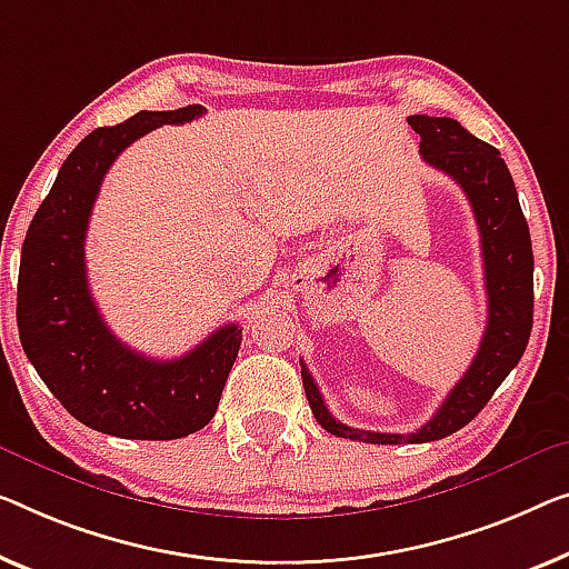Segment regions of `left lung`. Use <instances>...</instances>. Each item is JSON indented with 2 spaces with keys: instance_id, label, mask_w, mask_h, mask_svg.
Masks as SVG:
<instances>
[{
  "instance_id": "1",
  "label": "left lung",
  "mask_w": 569,
  "mask_h": 569,
  "mask_svg": "<svg viewBox=\"0 0 569 569\" xmlns=\"http://www.w3.org/2000/svg\"><path fill=\"white\" fill-rule=\"evenodd\" d=\"M409 124L413 132L421 134V158L431 168L455 178L472 207L480 232L482 268H486L488 325L468 372L457 380L435 417L411 435L366 431L337 421L329 413L309 368L301 366L303 391L321 427L335 437L368 445H421L460 431L465 423L478 417L508 372L519 366L533 321L531 234L501 152L449 117L413 114Z\"/></svg>"
}]
</instances>
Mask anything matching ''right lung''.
<instances>
[{"instance_id":"right-lung-1","label":"right lung","mask_w":569,"mask_h":569,"mask_svg":"<svg viewBox=\"0 0 569 569\" xmlns=\"http://www.w3.org/2000/svg\"><path fill=\"white\" fill-rule=\"evenodd\" d=\"M199 104L138 112L87 134L66 158L22 242L17 327L22 350L63 409L122 439H181L217 413L242 329L219 327L176 360H152L112 335L91 299L83 237L109 166L160 124L201 117Z\"/></svg>"}]
</instances>
